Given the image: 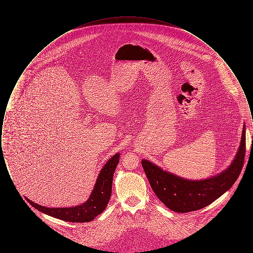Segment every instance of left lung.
<instances>
[{
    "label": "left lung",
    "mask_w": 253,
    "mask_h": 253,
    "mask_svg": "<svg viewBox=\"0 0 253 253\" xmlns=\"http://www.w3.org/2000/svg\"><path fill=\"white\" fill-rule=\"evenodd\" d=\"M246 154V127L244 125L238 152L232 163L219 174L203 180H189L163 170L142 159L141 164L153 191L159 200L176 212H189L211 204L237 180Z\"/></svg>",
    "instance_id": "8db88e82"
}]
</instances>
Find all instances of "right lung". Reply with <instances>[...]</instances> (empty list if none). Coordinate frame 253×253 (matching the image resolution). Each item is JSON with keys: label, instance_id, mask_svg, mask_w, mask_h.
<instances>
[{"label": "right lung", "instance_id": "obj_1", "mask_svg": "<svg viewBox=\"0 0 253 253\" xmlns=\"http://www.w3.org/2000/svg\"><path fill=\"white\" fill-rule=\"evenodd\" d=\"M120 157L121 155L119 153L116 154L109 159L104 167L101 169L96 178L93 192L84 204L72 208H46L36 204L27 198L26 199L29 204L36 210L50 216L66 222H90L99 215L107 207L112 193L113 176L115 169L120 162Z\"/></svg>", "mask_w": 253, "mask_h": 253}]
</instances>
